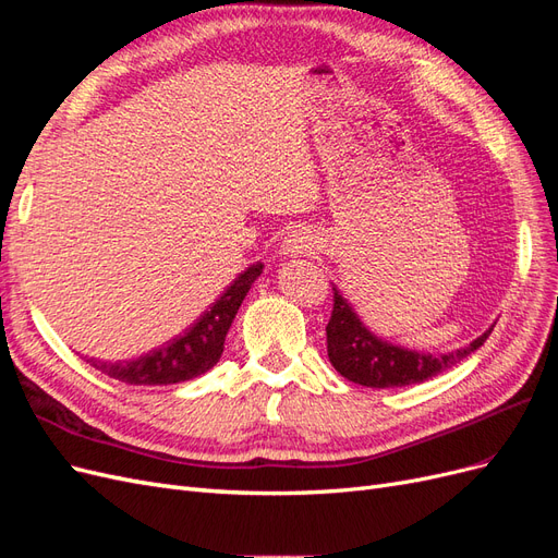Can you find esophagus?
Segmentation results:
<instances>
[{"mask_svg": "<svg viewBox=\"0 0 558 558\" xmlns=\"http://www.w3.org/2000/svg\"><path fill=\"white\" fill-rule=\"evenodd\" d=\"M283 248H286V253H291V256H307V253L314 251V238H312V232L305 230V228L291 230L289 234H286Z\"/></svg>", "mask_w": 558, "mask_h": 558, "instance_id": "esophagus-1", "label": "esophagus"}]
</instances>
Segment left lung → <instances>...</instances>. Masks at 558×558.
Here are the masks:
<instances>
[{
  "mask_svg": "<svg viewBox=\"0 0 558 558\" xmlns=\"http://www.w3.org/2000/svg\"><path fill=\"white\" fill-rule=\"evenodd\" d=\"M494 328H488L475 342L463 349H456L447 356H430V353H416L381 342L369 332L363 320L351 310L349 302L332 289V314L326 326L328 359L332 367L353 384L388 388V386H410L421 384L435 375L445 373L477 351Z\"/></svg>",
  "mask_w": 558,
  "mask_h": 558,
  "instance_id": "obj_1",
  "label": "left lung"
}]
</instances>
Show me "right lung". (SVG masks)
Here are the masks:
<instances>
[{
	"label": "right lung",
	"instance_id": "right-lung-1",
	"mask_svg": "<svg viewBox=\"0 0 558 558\" xmlns=\"http://www.w3.org/2000/svg\"><path fill=\"white\" fill-rule=\"evenodd\" d=\"M260 263L246 267L189 330L183 335H177L174 340L167 344L144 353L140 359H130L123 363H88L95 369H99V373L109 375L111 379L134 386L179 384L197 375H205L207 369H211L218 363V359H221L232 318L238 314L242 300L246 298L251 283L260 277Z\"/></svg>",
	"mask_w": 558,
	"mask_h": 558
}]
</instances>
